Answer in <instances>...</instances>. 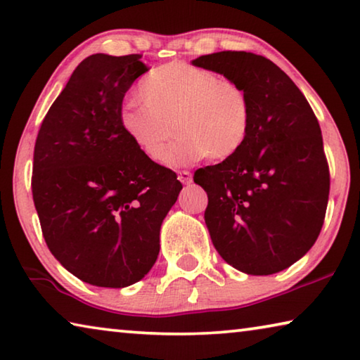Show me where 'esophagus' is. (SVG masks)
I'll return each instance as SVG.
<instances>
[{
    "label": "esophagus",
    "mask_w": 360,
    "mask_h": 360,
    "mask_svg": "<svg viewBox=\"0 0 360 360\" xmlns=\"http://www.w3.org/2000/svg\"><path fill=\"white\" fill-rule=\"evenodd\" d=\"M178 179L182 182V184H191L192 173L187 169H181V171H178Z\"/></svg>",
    "instance_id": "34e87169"
}]
</instances>
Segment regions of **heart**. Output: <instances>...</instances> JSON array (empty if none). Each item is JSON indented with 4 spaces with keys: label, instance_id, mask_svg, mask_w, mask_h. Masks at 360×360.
<instances>
[{
    "label": "heart",
    "instance_id": "b5f03b06",
    "mask_svg": "<svg viewBox=\"0 0 360 360\" xmlns=\"http://www.w3.org/2000/svg\"><path fill=\"white\" fill-rule=\"evenodd\" d=\"M138 96L144 105L127 104L120 118L128 138L152 162L167 160L176 132L181 138L168 159L176 167L205 157L226 160L248 138V93L210 68L179 60L155 67L139 82Z\"/></svg>",
    "mask_w": 360,
    "mask_h": 360
}]
</instances>
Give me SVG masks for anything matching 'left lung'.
Here are the masks:
<instances>
[{
    "label": "left lung",
    "mask_w": 360,
    "mask_h": 360,
    "mask_svg": "<svg viewBox=\"0 0 360 360\" xmlns=\"http://www.w3.org/2000/svg\"><path fill=\"white\" fill-rule=\"evenodd\" d=\"M192 64L242 84L252 102L242 149L193 174L207 191L205 222L214 248L252 276L287 269L316 243L327 211L330 171L317 117L266 57L221 51Z\"/></svg>",
    "instance_id": "left-lung-1"
}]
</instances>
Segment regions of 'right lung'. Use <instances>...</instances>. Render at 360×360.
Wrapping results in <instances>:
<instances>
[{"instance_id": "obj_1", "label": "right lung", "mask_w": 360, "mask_h": 360, "mask_svg": "<svg viewBox=\"0 0 360 360\" xmlns=\"http://www.w3.org/2000/svg\"><path fill=\"white\" fill-rule=\"evenodd\" d=\"M149 70L142 54L82 60L44 117L32 193L49 252L79 281L123 288L150 271L160 226L182 189L122 127L124 93Z\"/></svg>"}]
</instances>
